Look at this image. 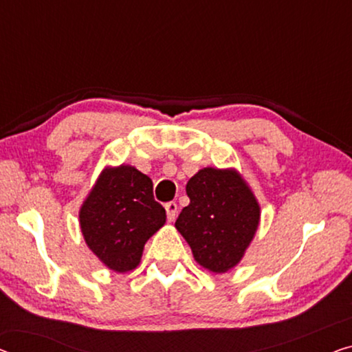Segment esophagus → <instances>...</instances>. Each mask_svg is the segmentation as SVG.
<instances>
[{
    "instance_id": "1",
    "label": "esophagus",
    "mask_w": 352,
    "mask_h": 352,
    "mask_svg": "<svg viewBox=\"0 0 352 352\" xmlns=\"http://www.w3.org/2000/svg\"><path fill=\"white\" fill-rule=\"evenodd\" d=\"M166 214H167V221H174L177 217V204L175 202H167L166 206Z\"/></svg>"
}]
</instances>
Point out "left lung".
I'll list each match as a JSON object with an SVG mask.
<instances>
[{"mask_svg":"<svg viewBox=\"0 0 352 352\" xmlns=\"http://www.w3.org/2000/svg\"><path fill=\"white\" fill-rule=\"evenodd\" d=\"M188 207L175 228L194 259L214 274L232 269L242 259L259 224V206L243 178L235 170L206 167L186 185Z\"/></svg>","mask_w":352,"mask_h":352,"instance_id":"obj_1","label":"left lung"}]
</instances>
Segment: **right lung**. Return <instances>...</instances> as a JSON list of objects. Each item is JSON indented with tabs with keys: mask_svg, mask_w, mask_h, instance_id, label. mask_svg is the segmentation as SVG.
<instances>
[{
	"mask_svg": "<svg viewBox=\"0 0 352 352\" xmlns=\"http://www.w3.org/2000/svg\"><path fill=\"white\" fill-rule=\"evenodd\" d=\"M80 229L94 254L115 272L138 267L144 245L164 226L153 182L131 166L106 169L80 208Z\"/></svg>",
	"mask_w": 352,
	"mask_h": 352,
	"instance_id": "add662e5",
	"label": "right lung"
}]
</instances>
